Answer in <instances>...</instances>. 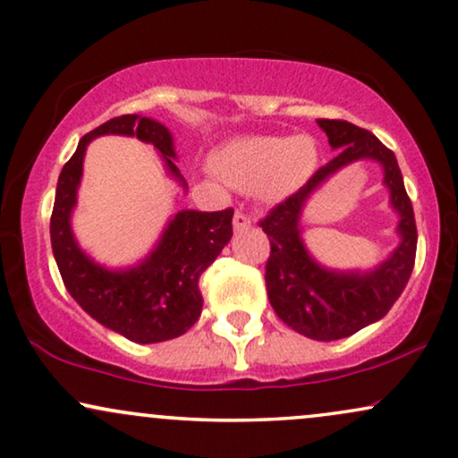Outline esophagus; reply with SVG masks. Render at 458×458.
I'll return each mask as SVG.
<instances>
[{
  "label": "esophagus",
  "mask_w": 458,
  "mask_h": 458,
  "mask_svg": "<svg viewBox=\"0 0 458 458\" xmlns=\"http://www.w3.org/2000/svg\"><path fill=\"white\" fill-rule=\"evenodd\" d=\"M232 224H234V230H244V228H249L250 224H253V220H250L247 214H242V211H236Z\"/></svg>",
  "instance_id": "1"
}]
</instances>
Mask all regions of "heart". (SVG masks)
I'll list each match as a JSON object with an SVG mask.
<instances>
[{
    "instance_id": "heart-1",
    "label": "heart",
    "mask_w": 458,
    "mask_h": 458,
    "mask_svg": "<svg viewBox=\"0 0 458 458\" xmlns=\"http://www.w3.org/2000/svg\"><path fill=\"white\" fill-rule=\"evenodd\" d=\"M318 165V147L309 137H249L214 156V167L241 191L261 189L267 199H284L301 189Z\"/></svg>"
}]
</instances>
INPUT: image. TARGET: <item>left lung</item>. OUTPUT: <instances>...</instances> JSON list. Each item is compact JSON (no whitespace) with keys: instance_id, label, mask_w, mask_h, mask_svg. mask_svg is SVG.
Returning <instances> with one entry per match:
<instances>
[{"instance_id":"left-lung-1","label":"left lung","mask_w":458,"mask_h":458,"mask_svg":"<svg viewBox=\"0 0 458 458\" xmlns=\"http://www.w3.org/2000/svg\"><path fill=\"white\" fill-rule=\"evenodd\" d=\"M318 124L327 134L332 149H336V157L321 165L307 184L276 205L259 226L267 234L272 249L266 263V288L276 315L302 336L330 343L352 336L390 311L413 272L417 226L394 153L376 134L346 120L321 118ZM357 158H376L383 164L391 204L402 217L397 229L402 244L371 273H334L321 268L306 253L298 228L300 211L319 183Z\"/></svg>"}]
</instances>
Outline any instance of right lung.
<instances>
[{
  "label": "right lung",
  "instance_id": "obj_1",
  "mask_svg": "<svg viewBox=\"0 0 458 458\" xmlns=\"http://www.w3.org/2000/svg\"><path fill=\"white\" fill-rule=\"evenodd\" d=\"M101 134H126L151 143L162 153L167 172L186 189V180L174 164L172 134L157 120L126 114L85 134L62 167L49 224L51 249L64 286L93 319L132 343L151 344L178 338L201 315L199 278L232 238L234 209L178 211L157 247L139 266L115 272L98 266L76 244L70 214L76 205L87 145Z\"/></svg>",
  "mask_w": 458,
  "mask_h": 458
}]
</instances>
